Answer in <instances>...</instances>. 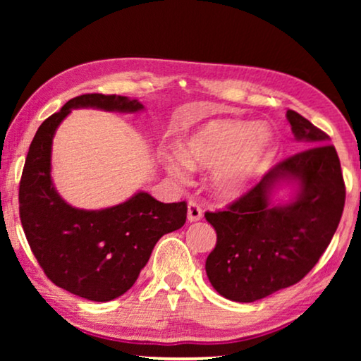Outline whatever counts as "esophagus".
I'll use <instances>...</instances> for the list:
<instances>
[{
  "mask_svg": "<svg viewBox=\"0 0 361 361\" xmlns=\"http://www.w3.org/2000/svg\"><path fill=\"white\" fill-rule=\"evenodd\" d=\"M202 219V209L195 200H189L187 204V220L189 221H199Z\"/></svg>",
  "mask_w": 361,
  "mask_h": 361,
  "instance_id": "1",
  "label": "esophagus"
}]
</instances>
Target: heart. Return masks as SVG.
Masks as SVG:
<instances>
[{
  "label": "heart",
  "instance_id": "heart-1",
  "mask_svg": "<svg viewBox=\"0 0 361 361\" xmlns=\"http://www.w3.org/2000/svg\"><path fill=\"white\" fill-rule=\"evenodd\" d=\"M271 156L273 136L268 128L250 121L212 120L180 141L179 154H164L162 162L177 180H185L189 169L212 171V194L235 200L250 190Z\"/></svg>",
  "mask_w": 361,
  "mask_h": 361
}]
</instances>
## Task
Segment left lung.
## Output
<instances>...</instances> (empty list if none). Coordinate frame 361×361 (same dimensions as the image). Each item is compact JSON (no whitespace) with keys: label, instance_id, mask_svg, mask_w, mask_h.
<instances>
[{"label":"left lung","instance_id":"obj_1","mask_svg":"<svg viewBox=\"0 0 361 361\" xmlns=\"http://www.w3.org/2000/svg\"><path fill=\"white\" fill-rule=\"evenodd\" d=\"M307 149L276 164L258 184L221 212H205L216 245L205 261L210 284L235 302H255L299 283L317 264L342 219L345 184L330 137L299 113H286ZM296 192L274 204L276 186Z\"/></svg>","mask_w":361,"mask_h":361}]
</instances>
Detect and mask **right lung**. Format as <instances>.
<instances>
[{"mask_svg":"<svg viewBox=\"0 0 361 361\" xmlns=\"http://www.w3.org/2000/svg\"><path fill=\"white\" fill-rule=\"evenodd\" d=\"M75 108L136 113L142 103L120 95L87 93L68 100L39 126L19 184V216L44 273L78 298L106 302L136 283L162 235L185 224L187 204H162L137 192L120 205L83 210L59 195L51 177L52 140Z\"/></svg>","mask_w":361,"mask_h":361,"instance_id":"add662e5","label":"right lung"}]
</instances>
